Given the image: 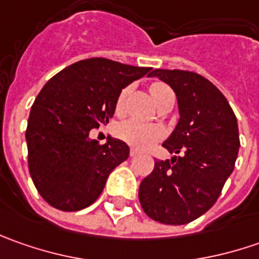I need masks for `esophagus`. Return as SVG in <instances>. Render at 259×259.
<instances>
[{"label": "esophagus", "mask_w": 259, "mask_h": 259, "mask_svg": "<svg viewBox=\"0 0 259 259\" xmlns=\"http://www.w3.org/2000/svg\"><path fill=\"white\" fill-rule=\"evenodd\" d=\"M138 154H140V153H138L135 148H131V150H130V155H131V157H135V155H138Z\"/></svg>", "instance_id": "34e87169"}]
</instances>
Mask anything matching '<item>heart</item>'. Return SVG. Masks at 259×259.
<instances>
[{"label": "heart", "instance_id": "1", "mask_svg": "<svg viewBox=\"0 0 259 259\" xmlns=\"http://www.w3.org/2000/svg\"><path fill=\"white\" fill-rule=\"evenodd\" d=\"M128 94H130V88L126 86L124 89H121V92L116 96V101H115V112L116 114L124 112L125 99H126ZM150 94L158 106L165 102L167 99L174 98L173 91L170 89V86L165 85L163 82L151 83L150 85ZM115 135L121 141H124L134 148L147 150L151 145H154L157 141L163 140L165 131L164 128L158 124H145V122H140L135 119H128V121H124V122L115 126Z\"/></svg>", "mask_w": 259, "mask_h": 259}]
</instances>
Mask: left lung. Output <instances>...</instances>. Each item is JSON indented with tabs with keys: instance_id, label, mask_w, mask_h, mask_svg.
<instances>
[{
	"instance_id": "1",
	"label": "left lung",
	"mask_w": 259,
	"mask_h": 259,
	"mask_svg": "<svg viewBox=\"0 0 259 259\" xmlns=\"http://www.w3.org/2000/svg\"><path fill=\"white\" fill-rule=\"evenodd\" d=\"M148 76L176 92L180 119L163 147L180 155L155 161L140 184V203L155 222L189 224L213 206L234 171L241 145L236 116L222 92L199 73L155 69Z\"/></svg>"
}]
</instances>
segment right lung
I'll use <instances>...</instances> for the list:
<instances>
[{
	"label": "right lung",
	"instance_id": "1",
	"mask_svg": "<svg viewBox=\"0 0 259 259\" xmlns=\"http://www.w3.org/2000/svg\"><path fill=\"white\" fill-rule=\"evenodd\" d=\"M151 67L92 57L67 66L37 95L25 140L28 170L37 192L50 206L75 212L94 203L109 173L125 161L130 148L108 137L89 138L114 116L116 96Z\"/></svg>",
	"mask_w": 259,
	"mask_h": 259
}]
</instances>
